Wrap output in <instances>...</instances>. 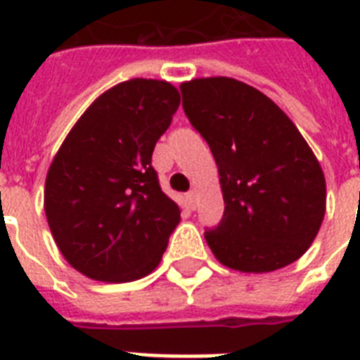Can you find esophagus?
<instances>
[{
    "label": "esophagus",
    "instance_id": "34e87169",
    "mask_svg": "<svg viewBox=\"0 0 360 360\" xmlns=\"http://www.w3.org/2000/svg\"><path fill=\"white\" fill-rule=\"evenodd\" d=\"M186 203H188V207L191 209H196V205H198L196 191H191L188 194H186Z\"/></svg>",
    "mask_w": 360,
    "mask_h": 360
}]
</instances>
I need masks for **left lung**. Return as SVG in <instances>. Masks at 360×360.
I'll return each mask as SVG.
<instances>
[{
	"label": "left lung",
	"mask_w": 360,
	"mask_h": 360,
	"mask_svg": "<svg viewBox=\"0 0 360 360\" xmlns=\"http://www.w3.org/2000/svg\"><path fill=\"white\" fill-rule=\"evenodd\" d=\"M183 110L219 166L224 217L205 240L222 265L269 273L310 248L325 177L293 121L256 87L217 76L181 84Z\"/></svg>",
	"instance_id": "left-lung-1"
}]
</instances>
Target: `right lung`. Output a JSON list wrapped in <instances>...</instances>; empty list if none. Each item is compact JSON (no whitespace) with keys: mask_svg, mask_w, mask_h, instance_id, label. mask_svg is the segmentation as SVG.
Here are the masks:
<instances>
[{"mask_svg":"<svg viewBox=\"0 0 360 360\" xmlns=\"http://www.w3.org/2000/svg\"><path fill=\"white\" fill-rule=\"evenodd\" d=\"M181 103L164 80L103 93L53 157L44 213L65 259L101 282H132L160 263L179 205L158 185L151 157Z\"/></svg>","mask_w":360,"mask_h":360,"instance_id":"right-lung-1","label":"right lung"}]
</instances>
